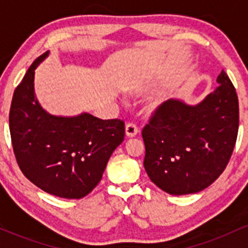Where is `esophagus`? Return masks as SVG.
I'll use <instances>...</instances> for the list:
<instances>
[{
    "mask_svg": "<svg viewBox=\"0 0 248 248\" xmlns=\"http://www.w3.org/2000/svg\"><path fill=\"white\" fill-rule=\"evenodd\" d=\"M138 133H139V128L135 124L129 122V124H126V135L128 138H134Z\"/></svg>",
    "mask_w": 248,
    "mask_h": 248,
    "instance_id": "1",
    "label": "esophagus"
}]
</instances>
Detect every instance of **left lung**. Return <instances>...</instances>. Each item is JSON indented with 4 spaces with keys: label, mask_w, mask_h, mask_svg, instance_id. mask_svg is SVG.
I'll list each match as a JSON object with an SVG mask.
<instances>
[{
    "label": "left lung",
    "mask_w": 248,
    "mask_h": 248,
    "mask_svg": "<svg viewBox=\"0 0 248 248\" xmlns=\"http://www.w3.org/2000/svg\"><path fill=\"white\" fill-rule=\"evenodd\" d=\"M219 87L196 106L167 100L142 129L144 169L170 195L202 191L217 179L231 158L239 128L235 88L223 70Z\"/></svg>",
    "instance_id": "obj_1"
}]
</instances>
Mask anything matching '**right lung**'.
<instances>
[{"label": "right lung", "mask_w": 248, "mask_h": 248, "mask_svg": "<svg viewBox=\"0 0 248 248\" xmlns=\"http://www.w3.org/2000/svg\"><path fill=\"white\" fill-rule=\"evenodd\" d=\"M31 64L14 92L9 129L14 154L23 175L36 186L62 198H84L98 186L107 162L124 139V122L80 114L50 115L37 101Z\"/></svg>", "instance_id": "obj_1"}]
</instances>
